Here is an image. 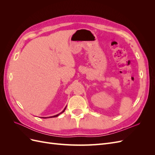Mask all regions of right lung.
Instances as JSON below:
<instances>
[{"label":"right lung","mask_w":155,"mask_h":155,"mask_svg":"<svg viewBox=\"0 0 155 155\" xmlns=\"http://www.w3.org/2000/svg\"><path fill=\"white\" fill-rule=\"evenodd\" d=\"M66 107L64 108V109L61 112V113H59V114H57V115H55V116H50V117H43V118H54V117H57V116H58L59 114H61V113H63V112H64V110H65V109H66Z\"/></svg>","instance_id":"obj_1"}]
</instances>
